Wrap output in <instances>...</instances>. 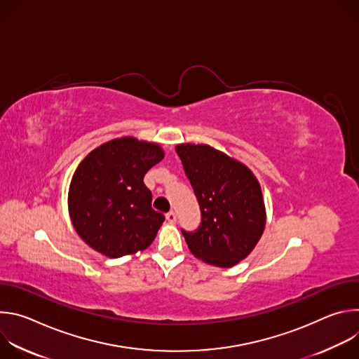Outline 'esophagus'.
<instances>
[{"instance_id":"esophagus-1","label":"esophagus","mask_w":359,"mask_h":359,"mask_svg":"<svg viewBox=\"0 0 359 359\" xmlns=\"http://www.w3.org/2000/svg\"><path fill=\"white\" fill-rule=\"evenodd\" d=\"M166 220H168L169 223H176V213H175V212L166 213Z\"/></svg>"}]
</instances>
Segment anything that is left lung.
<instances>
[{
  "mask_svg": "<svg viewBox=\"0 0 359 359\" xmlns=\"http://www.w3.org/2000/svg\"><path fill=\"white\" fill-rule=\"evenodd\" d=\"M176 151L200 208L198 227L182 229L189 250L212 266L237 264L257 244L266 226L257 179L208 144H179Z\"/></svg>",
  "mask_w": 359,
  "mask_h": 359,
  "instance_id": "1",
  "label": "left lung"
}]
</instances>
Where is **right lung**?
I'll return each instance as SVG.
<instances>
[{
  "mask_svg": "<svg viewBox=\"0 0 359 359\" xmlns=\"http://www.w3.org/2000/svg\"><path fill=\"white\" fill-rule=\"evenodd\" d=\"M162 159L158 144L121 137L96 147L81 162L69 187V215L89 247L118 259L155 240L165 216L151 209L143 177Z\"/></svg>",
  "mask_w": 359,
  "mask_h": 359,
  "instance_id": "add662e5",
  "label": "right lung"
}]
</instances>
